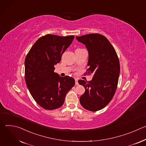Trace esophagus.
Returning a JSON list of instances; mask_svg holds the SVG:
<instances>
[{"label": "esophagus", "mask_w": 146, "mask_h": 146, "mask_svg": "<svg viewBox=\"0 0 146 146\" xmlns=\"http://www.w3.org/2000/svg\"><path fill=\"white\" fill-rule=\"evenodd\" d=\"M75 84H76V85H78V79H77V78H75Z\"/></svg>", "instance_id": "obj_1"}]
</instances>
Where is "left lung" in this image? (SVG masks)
Listing matches in <instances>:
<instances>
[{
  "label": "left lung",
  "mask_w": 146,
  "mask_h": 146,
  "mask_svg": "<svg viewBox=\"0 0 146 146\" xmlns=\"http://www.w3.org/2000/svg\"><path fill=\"white\" fill-rule=\"evenodd\" d=\"M76 39L85 44L88 52L89 68L86 73L94 74L91 81H78L86 89L80 102L84 109L96 111L105 108L114 95L120 72L119 59L105 36L91 33L77 36Z\"/></svg>",
  "instance_id": "obj_1"
}]
</instances>
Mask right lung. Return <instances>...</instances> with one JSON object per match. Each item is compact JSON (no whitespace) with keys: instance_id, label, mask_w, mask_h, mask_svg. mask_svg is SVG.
<instances>
[{"instance_id":"obj_1","label":"right lung","mask_w":146,"mask_h":146,"mask_svg":"<svg viewBox=\"0 0 146 146\" xmlns=\"http://www.w3.org/2000/svg\"><path fill=\"white\" fill-rule=\"evenodd\" d=\"M74 38V36H43L36 41L25 58L27 87L36 102L44 109L61 107L67 92L74 86L73 78L60 77L54 72V66L60 62Z\"/></svg>"}]
</instances>
